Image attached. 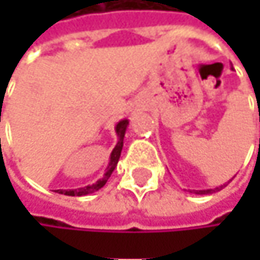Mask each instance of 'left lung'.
Here are the masks:
<instances>
[{
    "mask_svg": "<svg viewBox=\"0 0 260 260\" xmlns=\"http://www.w3.org/2000/svg\"><path fill=\"white\" fill-rule=\"evenodd\" d=\"M229 183V182H228ZM228 183H223L220 186H215V188H209V189H189V192H194V194H212V192H217L220 191L223 186H226Z\"/></svg>",
    "mask_w": 260,
    "mask_h": 260,
    "instance_id": "left-lung-1",
    "label": "left lung"
}]
</instances>
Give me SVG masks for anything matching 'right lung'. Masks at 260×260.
Masks as SVG:
<instances>
[{
    "mask_svg": "<svg viewBox=\"0 0 260 260\" xmlns=\"http://www.w3.org/2000/svg\"><path fill=\"white\" fill-rule=\"evenodd\" d=\"M129 125V120L128 119H122L116 123L114 131H116V135H117V144L114 146L111 155H110V161H108V166L105 169V173L101 179L91 183V185H87V186H82V188H75V189H57V192L60 194H64V196H88V194H93L96 191H99L107 181L110 179V176L113 175L114 169L117 167V162H119V158H120V153H122V149H123V138H125V132L126 128Z\"/></svg>",
    "mask_w": 260,
    "mask_h": 260,
    "instance_id": "1",
    "label": "right lung"
}]
</instances>
